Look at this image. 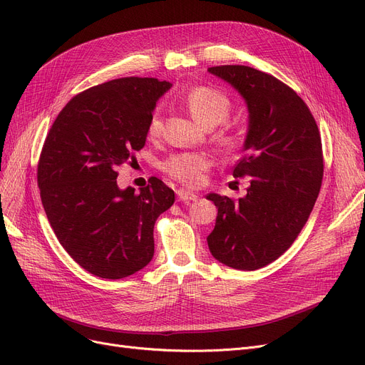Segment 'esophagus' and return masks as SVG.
<instances>
[{"instance_id":"esophagus-1","label":"esophagus","mask_w":365,"mask_h":365,"mask_svg":"<svg viewBox=\"0 0 365 365\" xmlns=\"http://www.w3.org/2000/svg\"><path fill=\"white\" fill-rule=\"evenodd\" d=\"M176 194H178L179 201H195L198 198L197 194L190 192V190H186V189H178Z\"/></svg>"}]
</instances>
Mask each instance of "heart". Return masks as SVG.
Here are the masks:
<instances>
[{
  "label": "heart",
  "instance_id": "b5f03b06",
  "mask_svg": "<svg viewBox=\"0 0 365 365\" xmlns=\"http://www.w3.org/2000/svg\"><path fill=\"white\" fill-rule=\"evenodd\" d=\"M185 103L194 120L205 128H213L223 124L231 112V99L227 94L215 87H197L190 90ZM161 130V115L153 112L149 121V134L157 136ZM219 142L225 146H235L240 142L238 134L222 133ZM212 165L208 155L201 152H182L171 155L163 168L171 178L178 179L183 185L198 186L204 180V173Z\"/></svg>",
  "mask_w": 365,
  "mask_h": 365
}]
</instances>
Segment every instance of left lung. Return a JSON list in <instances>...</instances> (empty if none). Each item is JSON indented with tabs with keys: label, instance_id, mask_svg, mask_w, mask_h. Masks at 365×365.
<instances>
[{
	"label": "left lung",
	"instance_id": "8db88e82",
	"mask_svg": "<svg viewBox=\"0 0 365 365\" xmlns=\"http://www.w3.org/2000/svg\"><path fill=\"white\" fill-rule=\"evenodd\" d=\"M208 72L245 102L244 155L232 175L250 178V186L238 201L207 195L217 207L207 244L220 263L255 271L277 260L308 222L322 182L321 136L309 108L275 76L241 65Z\"/></svg>",
	"mask_w": 365,
	"mask_h": 365
}]
</instances>
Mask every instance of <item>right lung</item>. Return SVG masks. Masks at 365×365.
Returning <instances> with one entry per match:
<instances>
[{"label":"right lung","instance_id":"right-lung-1","mask_svg":"<svg viewBox=\"0 0 365 365\" xmlns=\"http://www.w3.org/2000/svg\"><path fill=\"white\" fill-rule=\"evenodd\" d=\"M171 88L157 78L112 80L72 98L57 115L38 163V187L53 231L90 274L121 279L153 257V225L175 202L160 179L134 192L117 167L145 146L157 102Z\"/></svg>","mask_w":365,"mask_h":365}]
</instances>
